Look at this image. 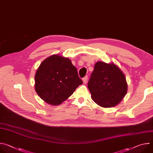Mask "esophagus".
<instances>
[{
    "mask_svg": "<svg viewBox=\"0 0 153 153\" xmlns=\"http://www.w3.org/2000/svg\"><path fill=\"white\" fill-rule=\"evenodd\" d=\"M88 76H86L85 77H83V83L84 84H85V83H86V82H87V80H88Z\"/></svg>",
    "mask_w": 153,
    "mask_h": 153,
    "instance_id": "1",
    "label": "esophagus"
}]
</instances>
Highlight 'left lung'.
Segmentation results:
<instances>
[{"instance_id": "left-lung-1", "label": "left lung", "mask_w": 153, "mask_h": 153, "mask_svg": "<svg viewBox=\"0 0 153 153\" xmlns=\"http://www.w3.org/2000/svg\"><path fill=\"white\" fill-rule=\"evenodd\" d=\"M91 98L98 105L111 108L119 104L127 93L125 76L114 63L97 62L88 83Z\"/></svg>"}]
</instances>
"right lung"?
I'll list each match as a JSON object with an SVG mask.
<instances>
[{"instance_id": "right-lung-1", "label": "right lung", "mask_w": 153, "mask_h": 153, "mask_svg": "<svg viewBox=\"0 0 153 153\" xmlns=\"http://www.w3.org/2000/svg\"><path fill=\"white\" fill-rule=\"evenodd\" d=\"M83 83L70 59L54 54L43 60L35 74V90L47 103L58 105Z\"/></svg>"}]
</instances>
